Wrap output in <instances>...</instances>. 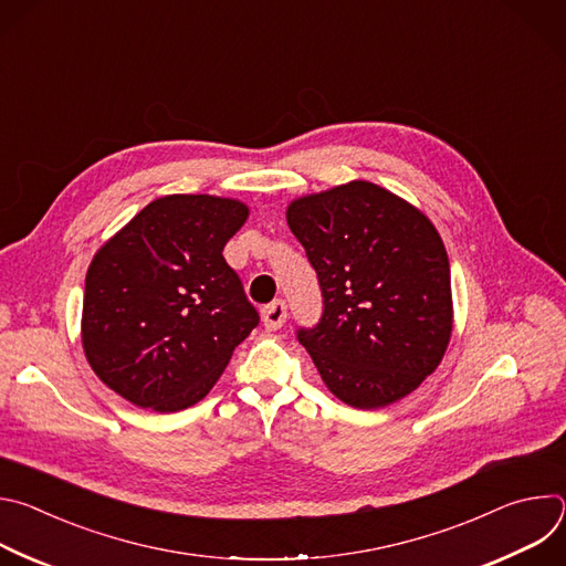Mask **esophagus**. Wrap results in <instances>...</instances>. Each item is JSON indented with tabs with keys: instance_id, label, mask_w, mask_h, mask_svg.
<instances>
[{
	"instance_id": "34e87169",
	"label": "esophagus",
	"mask_w": 566,
	"mask_h": 566,
	"mask_svg": "<svg viewBox=\"0 0 566 566\" xmlns=\"http://www.w3.org/2000/svg\"><path fill=\"white\" fill-rule=\"evenodd\" d=\"M262 322L269 332H277L286 322V304L284 300H275L262 308Z\"/></svg>"
}]
</instances>
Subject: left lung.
Wrapping results in <instances>:
<instances>
[{
    "label": "left lung",
    "instance_id": "left-lung-1",
    "mask_svg": "<svg viewBox=\"0 0 566 566\" xmlns=\"http://www.w3.org/2000/svg\"><path fill=\"white\" fill-rule=\"evenodd\" d=\"M286 221L325 302L317 325L297 332L319 378L358 410L412 394L452 336L450 262L434 223L369 181L293 199Z\"/></svg>",
    "mask_w": 566,
    "mask_h": 566
}]
</instances>
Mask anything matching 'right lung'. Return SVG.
Listing matches in <instances>:
<instances>
[{
	"mask_svg": "<svg viewBox=\"0 0 566 566\" xmlns=\"http://www.w3.org/2000/svg\"><path fill=\"white\" fill-rule=\"evenodd\" d=\"M249 206L212 195L147 203L94 255L83 349L96 376L136 408L179 412L223 374L260 315L223 260Z\"/></svg>",
	"mask_w": 566,
	"mask_h": 566,
	"instance_id": "obj_1",
	"label": "right lung"
}]
</instances>
